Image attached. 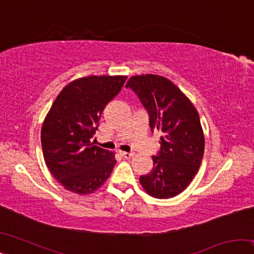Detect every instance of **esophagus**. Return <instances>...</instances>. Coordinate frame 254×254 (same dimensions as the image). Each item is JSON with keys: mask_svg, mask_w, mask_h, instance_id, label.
I'll use <instances>...</instances> for the list:
<instances>
[{"mask_svg": "<svg viewBox=\"0 0 254 254\" xmlns=\"http://www.w3.org/2000/svg\"><path fill=\"white\" fill-rule=\"evenodd\" d=\"M120 154H121L123 158H131V157L134 156L133 152H124V151H121V152H120Z\"/></svg>", "mask_w": 254, "mask_h": 254, "instance_id": "1", "label": "esophagus"}]
</instances>
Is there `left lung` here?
I'll list each match as a JSON object with an SVG mask.
<instances>
[{"instance_id":"left-lung-1","label":"left lung","mask_w":254,"mask_h":254,"mask_svg":"<svg viewBox=\"0 0 254 254\" xmlns=\"http://www.w3.org/2000/svg\"><path fill=\"white\" fill-rule=\"evenodd\" d=\"M148 112L151 132L161 133L153 168L140 183L156 198L177 196L195 177L204 156L199 115L173 81L159 75L133 76L127 83Z\"/></svg>"}]
</instances>
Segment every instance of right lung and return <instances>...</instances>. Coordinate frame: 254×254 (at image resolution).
I'll list each match as a JSON object with an SVG mask.
<instances>
[{
    "label": "right lung",
    "instance_id": "1",
    "mask_svg": "<svg viewBox=\"0 0 254 254\" xmlns=\"http://www.w3.org/2000/svg\"><path fill=\"white\" fill-rule=\"evenodd\" d=\"M127 76H88L68 84L51 105L41 128V145L51 175L67 190H97L113 170L114 152L92 139L105 106L118 95Z\"/></svg>",
    "mask_w": 254,
    "mask_h": 254
}]
</instances>
